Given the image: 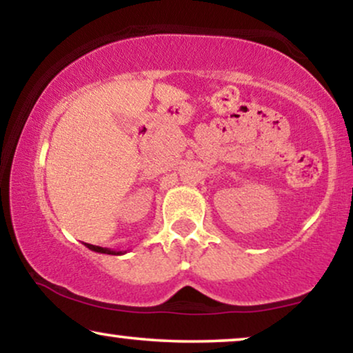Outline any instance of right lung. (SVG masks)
<instances>
[{"instance_id": "add662e5", "label": "right lung", "mask_w": 353, "mask_h": 353, "mask_svg": "<svg viewBox=\"0 0 353 353\" xmlns=\"http://www.w3.org/2000/svg\"><path fill=\"white\" fill-rule=\"evenodd\" d=\"M86 248L90 250H94V252H99V254H109V255H122V254H127V250H112V249H108V248H99V245H93V244H86Z\"/></svg>"}]
</instances>
